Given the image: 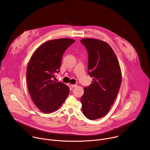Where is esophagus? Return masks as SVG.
I'll return each instance as SVG.
<instances>
[{
    "label": "esophagus",
    "instance_id": "1",
    "mask_svg": "<svg viewBox=\"0 0 150 150\" xmlns=\"http://www.w3.org/2000/svg\"><path fill=\"white\" fill-rule=\"evenodd\" d=\"M77 87V85L76 84H75V85H74V84H71V87H72V88H75V87Z\"/></svg>",
    "mask_w": 150,
    "mask_h": 150
}]
</instances>
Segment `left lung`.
Segmentation results:
<instances>
[{
	"label": "left lung",
	"instance_id": "left-lung-1",
	"mask_svg": "<svg viewBox=\"0 0 150 150\" xmlns=\"http://www.w3.org/2000/svg\"><path fill=\"white\" fill-rule=\"evenodd\" d=\"M88 53V72L93 78L81 98L82 111L90 120H96L108 113L119 92L122 72L117 58L108 43L94 38L81 40Z\"/></svg>",
	"mask_w": 150,
	"mask_h": 150
}]
</instances>
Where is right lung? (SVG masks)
<instances>
[{
	"label": "right lung",
	"instance_id": "1",
	"mask_svg": "<svg viewBox=\"0 0 150 150\" xmlns=\"http://www.w3.org/2000/svg\"><path fill=\"white\" fill-rule=\"evenodd\" d=\"M75 41L59 38L42 43L34 52L27 69V82L34 103L40 110L51 113L57 110L69 94L66 84L53 80L59 73L62 56Z\"/></svg>",
	"mask_w": 150,
	"mask_h": 150
}]
</instances>
